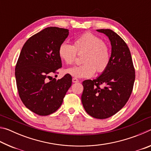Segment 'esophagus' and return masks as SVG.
Here are the masks:
<instances>
[{"mask_svg": "<svg viewBox=\"0 0 151 151\" xmlns=\"http://www.w3.org/2000/svg\"><path fill=\"white\" fill-rule=\"evenodd\" d=\"M78 79H77L76 78H73V83H78Z\"/></svg>", "mask_w": 151, "mask_h": 151, "instance_id": "esophagus-1", "label": "esophagus"}]
</instances>
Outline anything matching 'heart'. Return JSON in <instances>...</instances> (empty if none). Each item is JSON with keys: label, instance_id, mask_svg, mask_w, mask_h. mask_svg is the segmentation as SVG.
Here are the masks:
<instances>
[{"label": "heart", "instance_id": "1", "mask_svg": "<svg viewBox=\"0 0 151 151\" xmlns=\"http://www.w3.org/2000/svg\"><path fill=\"white\" fill-rule=\"evenodd\" d=\"M76 53H84L82 64L66 69V72L76 78H89L106 69L111 61V50L102 39L91 32H86L74 40L73 45L64 42L58 48L60 59L67 65L75 61Z\"/></svg>", "mask_w": 151, "mask_h": 151}]
</instances>
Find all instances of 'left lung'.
<instances>
[{
    "instance_id": "obj_1",
    "label": "left lung",
    "mask_w": 151,
    "mask_h": 151,
    "mask_svg": "<svg viewBox=\"0 0 151 151\" xmlns=\"http://www.w3.org/2000/svg\"><path fill=\"white\" fill-rule=\"evenodd\" d=\"M96 31L104 33L111 41V61L100 76L83 82L81 101L89 115L104 119L116 114L127 103L133 88L135 70L131 52L123 39L112 30Z\"/></svg>"
}]
</instances>
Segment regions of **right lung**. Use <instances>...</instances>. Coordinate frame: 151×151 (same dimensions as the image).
I'll return each mask as SVG.
<instances>
[{
    "label": "right lung",
    "mask_w": 151,
    "mask_h": 151,
    "mask_svg": "<svg viewBox=\"0 0 151 151\" xmlns=\"http://www.w3.org/2000/svg\"><path fill=\"white\" fill-rule=\"evenodd\" d=\"M68 35V29L47 27L30 37L20 51L15 67L18 92L25 106L39 115L57 111L72 85L69 74L51 77L62 67L58 48Z\"/></svg>",
    "instance_id": "add662e5"
}]
</instances>
